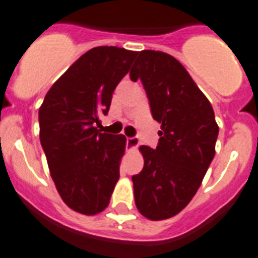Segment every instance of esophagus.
<instances>
[{
  "instance_id": "obj_1",
  "label": "esophagus",
  "mask_w": 258,
  "mask_h": 258,
  "mask_svg": "<svg viewBox=\"0 0 258 258\" xmlns=\"http://www.w3.org/2000/svg\"><path fill=\"white\" fill-rule=\"evenodd\" d=\"M140 145V140L137 137H129L126 140V146L129 149H137Z\"/></svg>"
}]
</instances>
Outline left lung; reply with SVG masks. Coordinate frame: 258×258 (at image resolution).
Returning <instances> with one entry per match:
<instances>
[{
    "mask_svg": "<svg viewBox=\"0 0 258 258\" xmlns=\"http://www.w3.org/2000/svg\"><path fill=\"white\" fill-rule=\"evenodd\" d=\"M131 79L141 80L161 124L158 146H140L144 169L132 178L134 201L145 218L165 220L179 214L201 187L215 157L219 126L208 99L171 55L141 51Z\"/></svg>",
    "mask_w": 258,
    "mask_h": 258,
    "instance_id": "8db88e82",
    "label": "left lung"
}]
</instances>
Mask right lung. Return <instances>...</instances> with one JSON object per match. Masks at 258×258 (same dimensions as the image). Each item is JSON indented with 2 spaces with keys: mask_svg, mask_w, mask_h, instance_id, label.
<instances>
[{
  "mask_svg": "<svg viewBox=\"0 0 258 258\" xmlns=\"http://www.w3.org/2000/svg\"><path fill=\"white\" fill-rule=\"evenodd\" d=\"M137 51L100 46L83 54L52 84L39 108V138L51 178L66 204L83 215L103 212L120 178L124 134L101 133L112 93Z\"/></svg>",
  "mask_w": 258,
  "mask_h": 258,
  "instance_id": "1",
  "label": "right lung"
}]
</instances>
